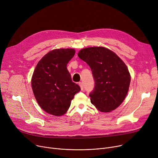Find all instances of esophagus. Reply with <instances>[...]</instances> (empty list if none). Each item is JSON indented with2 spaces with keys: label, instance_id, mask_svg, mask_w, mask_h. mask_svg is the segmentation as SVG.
<instances>
[{
  "label": "esophagus",
  "instance_id": "34e87169",
  "mask_svg": "<svg viewBox=\"0 0 158 158\" xmlns=\"http://www.w3.org/2000/svg\"><path fill=\"white\" fill-rule=\"evenodd\" d=\"M78 85H79V86L80 87L81 90H83V83H82L81 82H80V83H78Z\"/></svg>",
  "mask_w": 158,
  "mask_h": 158
}]
</instances>
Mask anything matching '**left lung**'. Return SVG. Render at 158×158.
Wrapping results in <instances>:
<instances>
[{
	"label": "left lung",
	"mask_w": 158,
	"mask_h": 158,
	"mask_svg": "<svg viewBox=\"0 0 158 158\" xmlns=\"http://www.w3.org/2000/svg\"><path fill=\"white\" fill-rule=\"evenodd\" d=\"M78 56L90 66L95 87L90 94L91 103L101 112L114 110L123 102L128 94L131 76L121 59L104 47L81 49Z\"/></svg>",
	"instance_id": "8db88e82"
}]
</instances>
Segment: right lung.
<instances>
[{"label":"right lung","mask_w":158,"mask_h":158,"mask_svg":"<svg viewBox=\"0 0 158 158\" xmlns=\"http://www.w3.org/2000/svg\"><path fill=\"white\" fill-rule=\"evenodd\" d=\"M74 48H56L46 54L37 63L31 84L38 104L56 116L64 114L80 88L73 82L67 64L74 56Z\"/></svg>","instance_id":"right-lung-1"}]
</instances>
